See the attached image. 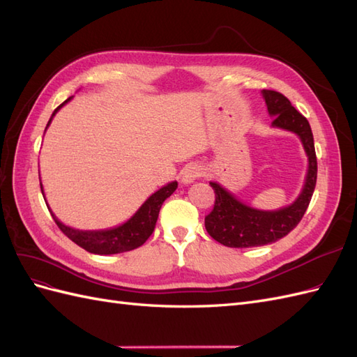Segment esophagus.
I'll return each mask as SVG.
<instances>
[{
    "mask_svg": "<svg viewBox=\"0 0 357 357\" xmlns=\"http://www.w3.org/2000/svg\"><path fill=\"white\" fill-rule=\"evenodd\" d=\"M201 174H202L201 167L192 164V165H188L185 169L181 171L180 180H181L183 185H190V183L195 181Z\"/></svg>",
    "mask_w": 357,
    "mask_h": 357,
    "instance_id": "34e87169",
    "label": "esophagus"
}]
</instances>
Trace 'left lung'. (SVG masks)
<instances>
[{
    "instance_id": "1",
    "label": "left lung",
    "mask_w": 357,
    "mask_h": 357,
    "mask_svg": "<svg viewBox=\"0 0 357 357\" xmlns=\"http://www.w3.org/2000/svg\"><path fill=\"white\" fill-rule=\"evenodd\" d=\"M273 128L298 135L308 158L307 174L296 199L277 210H261L236 198L218 181H210L215 193L213 211L205 218V229L213 238L235 248L259 247L278 241L301 222L311 201L317 180V159L314 138L307 119L284 95L275 91H261Z\"/></svg>"
}]
</instances>
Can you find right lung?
<instances>
[{"instance_id": "1", "label": "right lung", "mask_w": 357, "mask_h": 357, "mask_svg": "<svg viewBox=\"0 0 357 357\" xmlns=\"http://www.w3.org/2000/svg\"><path fill=\"white\" fill-rule=\"evenodd\" d=\"M73 100V96H70L68 100L63 101L58 109L52 113L46 129L50 126L53 117L56 116V113L62 109L63 105L70 102ZM45 129V132H46ZM40 174V171H38ZM40 186H41V193L45 197V201L47 204L46 195H45V188H43V183L40 180ZM177 189V181H169L165 186H162L158 189L155 193H152L139 207L131 218H129L126 222L114 226V228H105V229H77L73 228V226H68L66 223H62L56 214L52 211L50 205L47 204V208L52 214L53 220L56 222L59 226V229L66 234L71 241H74L82 248H84L86 252L93 253V255H116V253H123L134 250V248L143 245L146 240L152 235L155 225L159 215V210L162 207V204L167 198H169L172 193Z\"/></svg>"}]
</instances>
